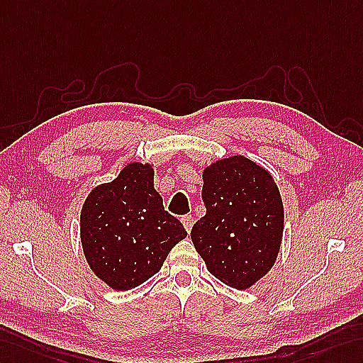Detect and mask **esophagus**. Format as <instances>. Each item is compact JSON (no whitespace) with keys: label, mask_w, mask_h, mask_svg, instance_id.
Returning a JSON list of instances; mask_svg holds the SVG:
<instances>
[{"label":"esophagus","mask_w":363,"mask_h":363,"mask_svg":"<svg viewBox=\"0 0 363 363\" xmlns=\"http://www.w3.org/2000/svg\"><path fill=\"white\" fill-rule=\"evenodd\" d=\"M182 223H183L184 229H186L188 233H191L192 225H194V217H192V216H183V217H182Z\"/></svg>","instance_id":"34e87169"}]
</instances>
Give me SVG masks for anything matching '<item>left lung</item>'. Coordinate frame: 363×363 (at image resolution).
<instances>
[{
	"label": "left lung",
	"instance_id": "obj_1",
	"mask_svg": "<svg viewBox=\"0 0 363 363\" xmlns=\"http://www.w3.org/2000/svg\"><path fill=\"white\" fill-rule=\"evenodd\" d=\"M201 177L206 216L192 226V243L212 276L248 289L280 251L285 211L279 186L263 166L238 154L212 162Z\"/></svg>",
	"mask_w": 363,
	"mask_h": 363
}]
</instances>
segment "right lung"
Returning <instances> with one entry per match:
<instances>
[{
    "label": "right lung",
    "mask_w": 363,
    "mask_h": 363,
    "mask_svg": "<svg viewBox=\"0 0 363 363\" xmlns=\"http://www.w3.org/2000/svg\"><path fill=\"white\" fill-rule=\"evenodd\" d=\"M188 233L167 214L154 188V164L132 162L95 186L79 216V238L92 272L115 291L145 284Z\"/></svg>",
    "instance_id": "right-lung-1"
}]
</instances>
